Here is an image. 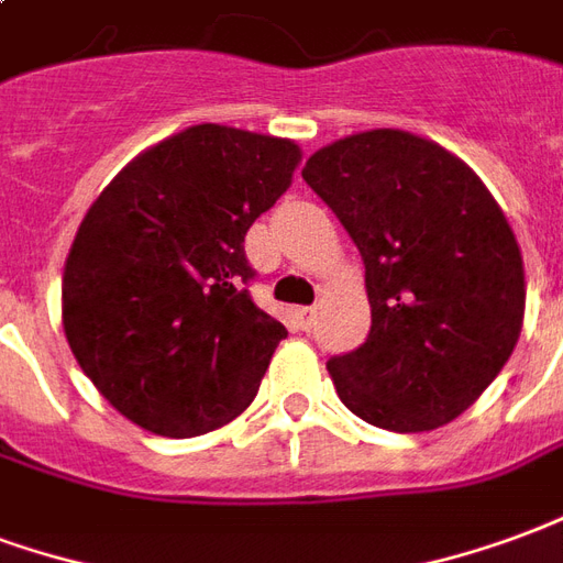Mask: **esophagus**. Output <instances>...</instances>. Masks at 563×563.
Segmentation results:
<instances>
[{
	"mask_svg": "<svg viewBox=\"0 0 563 563\" xmlns=\"http://www.w3.org/2000/svg\"><path fill=\"white\" fill-rule=\"evenodd\" d=\"M294 318H297L299 330H311V323H314V318H318V311L309 309V306H302V309L294 311Z\"/></svg>",
	"mask_w": 563,
	"mask_h": 563,
	"instance_id": "34e87169",
	"label": "esophagus"
}]
</instances>
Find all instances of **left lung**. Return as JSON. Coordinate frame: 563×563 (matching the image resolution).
Instances as JSON below:
<instances>
[{"label": "left lung", "instance_id": "left-lung-1", "mask_svg": "<svg viewBox=\"0 0 563 563\" xmlns=\"http://www.w3.org/2000/svg\"><path fill=\"white\" fill-rule=\"evenodd\" d=\"M302 179L366 264L368 339L327 363L344 408L389 432L455 420L522 332V252L498 200L453 152L399 129L323 146Z\"/></svg>", "mask_w": 563, "mask_h": 563}]
</instances>
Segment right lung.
Here are the masks:
<instances>
[{"instance_id": "obj_1", "label": "right lung", "mask_w": 563, "mask_h": 563, "mask_svg": "<svg viewBox=\"0 0 563 563\" xmlns=\"http://www.w3.org/2000/svg\"><path fill=\"white\" fill-rule=\"evenodd\" d=\"M299 158L287 137L191 125L125 164L80 221L65 339L98 393L146 432H212L257 396L287 330L252 302L242 242Z\"/></svg>"}]
</instances>
